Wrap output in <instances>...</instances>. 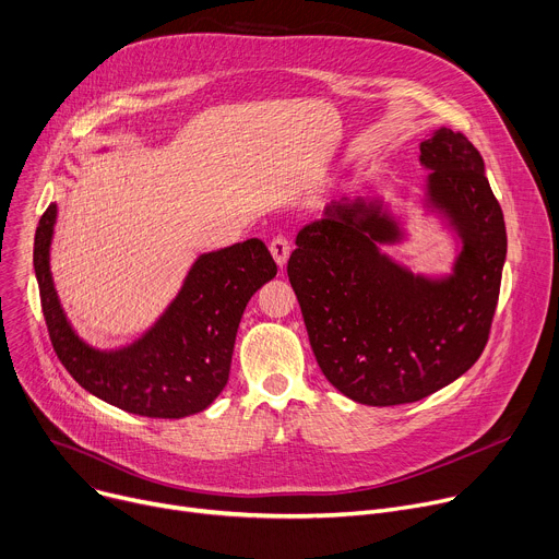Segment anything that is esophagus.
Listing matches in <instances>:
<instances>
[{"label":"esophagus","instance_id":"esophagus-1","mask_svg":"<svg viewBox=\"0 0 559 559\" xmlns=\"http://www.w3.org/2000/svg\"><path fill=\"white\" fill-rule=\"evenodd\" d=\"M269 250H271V254H273L275 264H277L280 269H284L286 262H288V254H290V243H288V239L282 237V235L273 237L271 243H269Z\"/></svg>","mask_w":559,"mask_h":559}]
</instances>
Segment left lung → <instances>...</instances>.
<instances>
[{
  "instance_id": "left-lung-1",
  "label": "left lung",
  "mask_w": 559,
  "mask_h": 559,
  "mask_svg": "<svg viewBox=\"0 0 559 559\" xmlns=\"http://www.w3.org/2000/svg\"><path fill=\"white\" fill-rule=\"evenodd\" d=\"M423 207L461 248L452 273H412L380 246L405 228L380 197L340 199L297 233L288 280L316 360L347 399L390 407L439 392L486 347L506 262V224L484 158L448 127L420 143Z\"/></svg>"
}]
</instances>
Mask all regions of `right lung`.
I'll use <instances>...</instances> for the list:
<instances>
[{
	"label": "right lung",
	"mask_w": 559,
	"mask_h": 559,
	"mask_svg": "<svg viewBox=\"0 0 559 559\" xmlns=\"http://www.w3.org/2000/svg\"><path fill=\"white\" fill-rule=\"evenodd\" d=\"M58 205L35 230L33 266L51 345L80 388L130 414L183 418L203 412L228 382L237 329L248 299L277 275L264 241L199 254L181 290L132 345L94 349L71 326L51 275Z\"/></svg>",
	"instance_id": "right-lung-1"
}]
</instances>
